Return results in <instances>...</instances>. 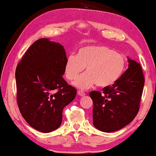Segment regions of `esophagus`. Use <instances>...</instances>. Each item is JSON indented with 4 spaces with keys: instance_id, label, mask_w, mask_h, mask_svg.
I'll use <instances>...</instances> for the list:
<instances>
[{
    "instance_id": "34e87169",
    "label": "esophagus",
    "mask_w": 156,
    "mask_h": 156,
    "mask_svg": "<svg viewBox=\"0 0 156 156\" xmlns=\"http://www.w3.org/2000/svg\"><path fill=\"white\" fill-rule=\"evenodd\" d=\"M77 93H78V96H84L85 95H86V93L82 91V90H78V92Z\"/></svg>"
}]
</instances>
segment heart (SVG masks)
I'll use <instances>...</instances> for the list:
<instances>
[{
    "label": "heart",
    "mask_w": 156,
    "mask_h": 156,
    "mask_svg": "<svg viewBox=\"0 0 156 156\" xmlns=\"http://www.w3.org/2000/svg\"><path fill=\"white\" fill-rule=\"evenodd\" d=\"M125 55L101 44L86 45L79 48L76 56L70 55L65 66L67 79L73 80L86 68V72L73 82L75 87L87 90L96 84L98 87L111 86L125 72Z\"/></svg>",
    "instance_id": "1"
}]
</instances>
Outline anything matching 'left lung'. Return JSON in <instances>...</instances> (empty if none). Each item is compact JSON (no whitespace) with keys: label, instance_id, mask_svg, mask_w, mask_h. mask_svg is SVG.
<instances>
[{"label":"left lung","instance_id":"left-lung-1","mask_svg":"<svg viewBox=\"0 0 156 156\" xmlns=\"http://www.w3.org/2000/svg\"><path fill=\"white\" fill-rule=\"evenodd\" d=\"M128 68L112 86L90 92L94 102L93 124L104 133L115 132L129 124L138 113L145 79L140 65L127 57Z\"/></svg>","mask_w":156,"mask_h":156}]
</instances>
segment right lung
Masks as SVG:
<instances>
[{
    "instance_id": "obj_1",
    "label": "right lung",
    "mask_w": 156,
    "mask_h": 156,
    "mask_svg": "<svg viewBox=\"0 0 156 156\" xmlns=\"http://www.w3.org/2000/svg\"><path fill=\"white\" fill-rule=\"evenodd\" d=\"M67 59L62 44L42 38L33 43L16 67L19 110L26 122L42 133L60 127L62 110L76 96V88L62 78Z\"/></svg>"
}]
</instances>
